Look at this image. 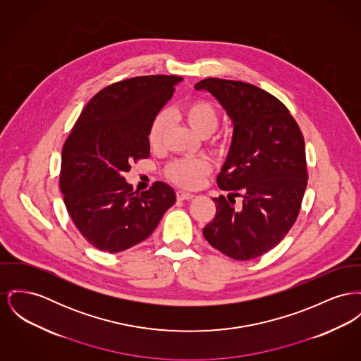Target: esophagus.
Returning a JSON list of instances; mask_svg holds the SVG:
<instances>
[{
  "label": "esophagus",
  "instance_id": "1",
  "mask_svg": "<svg viewBox=\"0 0 361 361\" xmlns=\"http://www.w3.org/2000/svg\"><path fill=\"white\" fill-rule=\"evenodd\" d=\"M176 196H177L178 200H188V199H192L195 195L190 193V192L177 191L176 192Z\"/></svg>",
  "mask_w": 361,
  "mask_h": 361
}]
</instances>
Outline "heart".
I'll return each mask as SVG.
<instances>
[{
  "label": "heart",
  "mask_w": 361,
  "mask_h": 361,
  "mask_svg": "<svg viewBox=\"0 0 361 361\" xmlns=\"http://www.w3.org/2000/svg\"><path fill=\"white\" fill-rule=\"evenodd\" d=\"M180 116L200 137H209L219 126V113L209 101L199 99L187 104L185 106L181 107ZM168 126L169 114L166 111H161L154 117L147 133L151 149H158L162 145ZM212 145L219 151L226 149V140L224 139L215 137L212 139ZM210 171L212 164L204 157L178 158L171 161L164 170L165 177L169 181L184 188L199 187Z\"/></svg>",
  "instance_id": "b5f03b06"
}]
</instances>
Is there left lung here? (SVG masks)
Masks as SVG:
<instances>
[{
    "label": "left lung",
    "mask_w": 361,
    "mask_h": 361,
    "mask_svg": "<svg viewBox=\"0 0 361 361\" xmlns=\"http://www.w3.org/2000/svg\"><path fill=\"white\" fill-rule=\"evenodd\" d=\"M195 88L209 91L233 123L216 177L229 195L212 199L216 212L203 235L222 254L251 260L273 250L296 222L308 180L304 137L288 107L256 85L209 78Z\"/></svg>",
    "instance_id": "8db88e82"
}]
</instances>
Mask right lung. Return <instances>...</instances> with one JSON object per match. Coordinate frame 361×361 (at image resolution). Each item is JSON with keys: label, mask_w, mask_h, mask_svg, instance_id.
Wrapping results in <instances>:
<instances>
[{"label": "right lung", "mask_w": 361, "mask_h": 361, "mask_svg": "<svg viewBox=\"0 0 361 361\" xmlns=\"http://www.w3.org/2000/svg\"><path fill=\"white\" fill-rule=\"evenodd\" d=\"M180 76H137L107 85L80 113L65 140L60 188L69 216L101 251L121 252L146 240L176 203L173 188L155 181L133 191L124 178L132 162L149 157L154 117L166 105Z\"/></svg>", "instance_id": "1"}]
</instances>
